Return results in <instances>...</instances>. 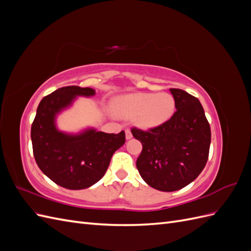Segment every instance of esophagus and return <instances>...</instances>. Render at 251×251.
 <instances>
[{
	"mask_svg": "<svg viewBox=\"0 0 251 251\" xmlns=\"http://www.w3.org/2000/svg\"><path fill=\"white\" fill-rule=\"evenodd\" d=\"M125 132H126V140H128V139H131V138L133 137V135H132L131 131H130V130H128V128H126V130Z\"/></svg>",
	"mask_w": 251,
	"mask_h": 251,
	"instance_id": "obj_1",
	"label": "esophagus"
}]
</instances>
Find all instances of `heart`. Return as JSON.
<instances>
[{
	"label": "heart",
	"instance_id": "heart-1",
	"mask_svg": "<svg viewBox=\"0 0 251 251\" xmlns=\"http://www.w3.org/2000/svg\"><path fill=\"white\" fill-rule=\"evenodd\" d=\"M176 108L172 94L137 92L118 96L112 101L111 109L121 118H132L136 126L151 130L170 120Z\"/></svg>",
	"mask_w": 251,
	"mask_h": 251
}]
</instances>
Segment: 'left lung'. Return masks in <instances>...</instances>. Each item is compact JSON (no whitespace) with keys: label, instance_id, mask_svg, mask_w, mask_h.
<instances>
[{"label":"left lung","instance_id":"1","mask_svg":"<svg viewBox=\"0 0 251 251\" xmlns=\"http://www.w3.org/2000/svg\"><path fill=\"white\" fill-rule=\"evenodd\" d=\"M177 111L165 124L144 132L132 128L142 143L136 161L141 178L161 192H175L193 182L207 162L210 126L198 98L171 89Z\"/></svg>","mask_w":251,"mask_h":251}]
</instances>
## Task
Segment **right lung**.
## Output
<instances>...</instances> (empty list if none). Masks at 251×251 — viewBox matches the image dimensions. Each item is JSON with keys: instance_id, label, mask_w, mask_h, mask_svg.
<instances>
[{"instance_id": "right-lung-1", "label": "right lung", "mask_w": 251, "mask_h": 251, "mask_svg": "<svg viewBox=\"0 0 251 251\" xmlns=\"http://www.w3.org/2000/svg\"><path fill=\"white\" fill-rule=\"evenodd\" d=\"M94 95L92 88L57 89L41 100L31 126L36 164L54 183L68 189L88 188L100 181L113 154L126 142L124 131L108 134L88 127L74 134L58 130V114L69 109L78 96Z\"/></svg>"}]
</instances>
